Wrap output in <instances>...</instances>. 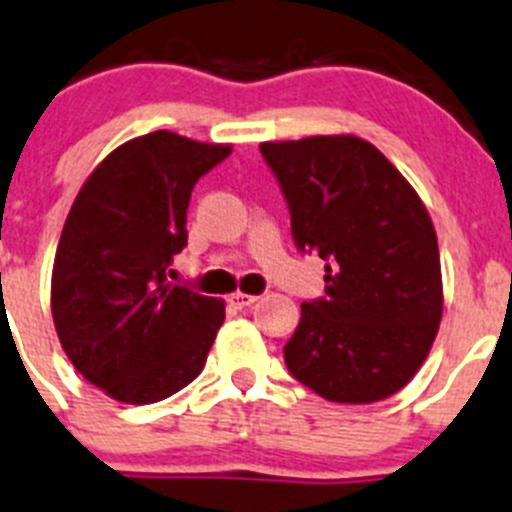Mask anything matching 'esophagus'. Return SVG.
Here are the masks:
<instances>
[{"mask_svg":"<svg viewBox=\"0 0 512 512\" xmlns=\"http://www.w3.org/2000/svg\"><path fill=\"white\" fill-rule=\"evenodd\" d=\"M253 301H256V296H253V294H241V291H236V294L228 296V304H231L233 309H246V306H251Z\"/></svg>","mask_w":512,"mask_h":512,"instance_id":"esophagus-1","label":"esophagus"}]
</instances>
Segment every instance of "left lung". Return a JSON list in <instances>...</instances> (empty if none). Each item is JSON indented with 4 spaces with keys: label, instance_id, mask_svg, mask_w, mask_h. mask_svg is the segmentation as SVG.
I'll return each mask as SVG.
<instances>
[{
    "label": "left lung",
    "instance_id": "8db88e82",
    "mask_svg": "<svg viewBox=\"0 0 512 512\" xmlns=\"http://www.w3.org/2000/svg\"><path fill=\"white\" fill-rule=\"evenodd\" d=\"M301 253L324 259V296L301 304L291 377L329 402L369 405L405 387L442 316L440 248L415 188L354 135L261 143Z\"/></svg>",
    "mask_w": 512,
    "mask_h": 512
}]
</instances>
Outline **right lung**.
Segmentation results:
<instances>
[{
    "label": "right lung",
    "mask_w": 512,
    "mask_h": 512,
    "mask_svg": "<svg viewBox=\"0 0 512 512\" xmlns=\"http://www.w3.org/2000/svg\"><path fill=\"white\" fill-rule=\"evenodd\" d=\"M228 155V145L155 130L107 155L72 203L52 319L77 372L113 399L158 402L206 364L223 301L170 284V264L188 246L193 186Z\"/></svg>",
    "instance_id": "right-lung-1"
}]
</instances>
